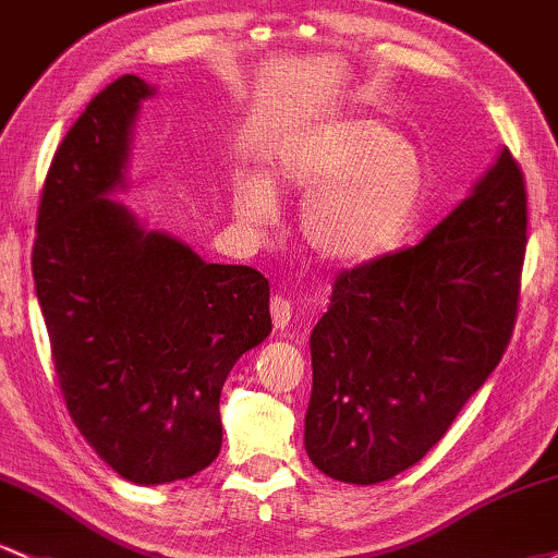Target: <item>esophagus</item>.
I'll list each match as a JSON object with an SVG mask.
<instances>
[{
  "instance_id": "esophagus-1",
  "label": "esophagus",
  "mask_w": 558,
  "mask_h": 558,
  "mask_svg": "<svg viewBox=\"0 0 558 558\" xmlns=\"http://www.w3.org/2000/svg\"><path fill=\"white\" fill-rule=\"evenodd\" d=\"M271 319H274V327H277L279 332H284V329L290 327L292 305H290V301H287V298H281V295L271 298Z\"/></svg>"
}]
</instances>
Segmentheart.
<instances>
[{
  "label": "heart",
  "instance_id": "b5f03b06",
  "mask_svg": "<svg viewBox=\"0 0 558 558\" xmlns=\"http://www.w3.org/2000/svg\"><path fill=\"white\" fill-rule=\"evenodd\" d=\"M305 196L298 231L305 247L332 266H367L391 255L421 223L430 170L415 143L373 117L314 124L281 141L268 181L236 185L233 207L244 223L277 220V194Z\"/></svg>",
  "mask_w": 558,
  "mask_h": 558
}]
</instances>
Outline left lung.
Wrapping results in <instances>:
<instances>
[{"mask_svg": "<svg viewBox=\"0 0 558 558\" xmlns=\"http://www.w3.org/2000/svg\"><path fill=\"white\" fill-rule=\"evenodd\" d=\"M524 250V175L502 148L421 244L335 279L311 332L316 469L377 484L423 460L508 349Z\"/></svg>", "mask_w": 558, "mask_h": 558, "instance_id": "1", "label": "left lung"}]
</instances>
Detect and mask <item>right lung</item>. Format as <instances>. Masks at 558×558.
<instances>
[{"label":"right lung","mask_w":558,"mask_h":558,"mask_svg":"<svg viewBox=\"0 0 558 558\" xmlns=\"http://www.w3.org/2000/svg\"><path fill=\"white\" fill-rule=\"evenodd\" d=\"M154 95L124 74L89 100L52 157L32 253L71 421L119 476L146 487L218 458L226 377L271 335L260 271L205 263L111 199Z\"/></svg>","instance_id":"add662e5"}]
</instances>
